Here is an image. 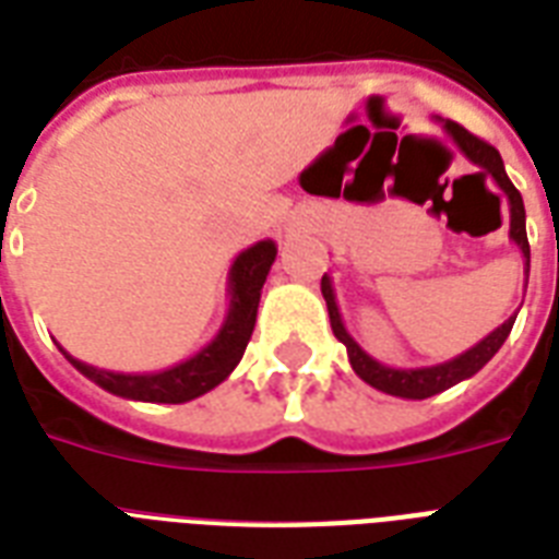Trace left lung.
<instances>
[{"instance_id":"obj_1","label":"left lung","mask_w":559,"mask_h":559,"mask_svg":"<svg viewBox=\"0 0 559 559\" xmlns=\"http://www.w3.org/2000/svg\"><path fill=\"white\" fill-rule=\"evenodd\" d=\"M443 133L450 135L455 147H459L464 156H467L476 168H481L478 177H490L496 186L502 188V193L508 197V205H511V237L513 243L520 246L522 258H525V287H528V272H531V246L528 235H525V205H522V193L513 188V182L504 174V162L499 156L496 147H490L487 142L476 139L473 133H467L464 127L455 124V121H441ZM322 296L328 301V313H331V328L333 336L348 348L350 368L357 371L359 380H366L368 385H373L377 391H385L391 397H403V400H426L432 394H441V391L452 389L455 382L469 380L473 373H478L481 368L496 357V350L502 348L508 333H511L516 316H511L508 322L499 324L493 333H487L485 340L476 342L473 348L459 354V357L447 359V362H438V366H424V368H391L382 366L371 354L359 348V342L345 331V322H342L340 305H336V293H333V281L331 275L324 272L322 278Z\"/></svg>"}]
</instances>
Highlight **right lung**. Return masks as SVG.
I'll list each match as a JSON object with an SVG mask.
<instances>
[{
	"instance_id": "right-lung-1",
	"label": "right lung",
	"mask_w": 559,
	"mask_h": 559,
	"mask_svg": "<svg viewBox=\"0 0 559 559\" xmlns=\"http://www.w3.org/2000/svg\"><path fill=\"white\" fill-rule=\"evenodd\" d=\"M275 254H278L275 240H258L237 254L231 270H228L226 322L200 354H193L191 359L179 362V366L156 373H118L86 366L81 359H74L69 350H60L83 377H90L95 385H100L109 394L142 400V403H188L205 391L217 389L243 359L246 345L252 340L254 319H258L263 281L270 275Z\"/></svg>"
}]
</instances>
